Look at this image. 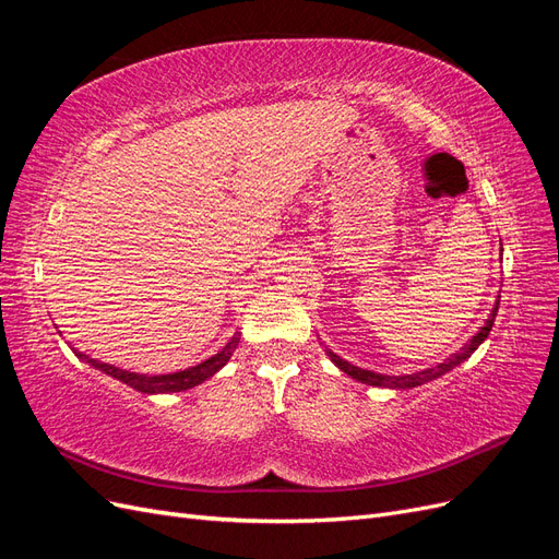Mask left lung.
<instances>
[{
	"label": "left lung",
	"mask_w": 559,
	"mask_h": 559,
	"mask_svg": "<svg viewBox=\"0 0 559 559\" xmlns=\"http://www.w3.org/2000/svg\"><path fill=\"white\" fill-rule=\"evenodd\" d=\"M497 310H499V302L495 306L492 314H489V319L485 321V326H480V331L471 337V343H466L460 352L454 354V357H450L448 361L438 364L433 368H427V370H419V373H413V376H382V373H373V370H364L359 366H352L347 361H343L337 354L329 352L331 361L343 370V373L352 376L354 380H359L364 384H373V386H389V389H411V386H417V384H425L438 376L448 373V370H452L454 366H460L462 361H466L473 352L478 349V345L485 341V337L489 335V331H492V324H495V317H497Z\"/></svg>",
	"instance_id": "obj_1"
}]
</instances>
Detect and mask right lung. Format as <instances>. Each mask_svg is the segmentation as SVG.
<instances>
[{
	"label": "right lung",
	"mask_w": 559,
	"mask_h": 559,
	"mask_svg": "<svg viewBox=\"0 0 559 559\" xmlns=\"http://www.w3.org/2000/svg\"><path fill=\"white\" fill-rule=\"evenodd\" d=\"M240 337L233 335L230 343L214 354V357H210L207 361H202L193 368H186V370H179V373H167V376H140V373H130V370H123V368H114L109 364H99L95 359H88L86 354L81 352H74L79 359H86L91 366L105 370L107 376L121 380L126 384H130L132 389H138V392H144V394H167V392H183V389H191L200 382H205L207 378H212L218 368H224L226 361L230 359L233 349L238 347Z\"/></svg>",
	"instance_id": "right-lung-1"
}]
</instances>
